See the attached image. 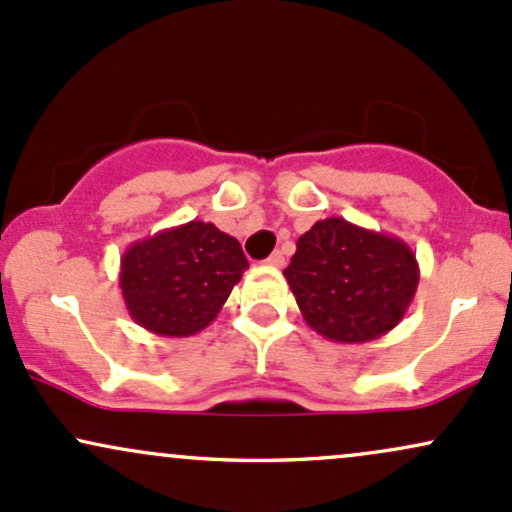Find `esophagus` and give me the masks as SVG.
Masks as SVG:
<instances>
[{
	"mask_svg": "<svg viewBox=\"0 0 512 512\" xmlns=\"http://www.w3.org/2000/svg\"><path fill=\"white\" fill-rule=\"evenodd\" d=\"M264 262H267V264H269V267H276V269H279V267H284V264H286V260H284V255H281V252H279V250H276V252H272V255H269V257H267V260H264Z\"/></svg>",
	"mask_w": 512,
	"mask_h": 512,
	"instance_id": "34e87169",
	"label": "esophagus"
}]
</instances>
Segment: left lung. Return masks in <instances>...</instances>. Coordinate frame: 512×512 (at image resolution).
<instances>
[{"instance_id":"left-lung-1","label":"left lung","mask_w":512,"mask_h":512,"mask_svg":"<svg viewBox=\"0 0 512 512\" xmlns=\"http://www.w3.org/2000/svg\"><path fill=\"white\" fill-rule=\"evenodd\" d=\"M284 276L317 334L339 344H366L407 315L419 262L404 240L330 216L298 238Z\"/></svg>"}]
</instances>
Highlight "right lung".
<instances>
[{
    "label": "right lung",
    "mask_w": 512,
    "mask_h": 512,
    "mask_svg": "<svg viewBox=\"0 0 512 512\" xmlns=\"http://www.w3.org/2000/svg\"><path fill=\"white\" fill-rule=\"evenodd\" d=\"M245 269L236 238L214 223L190 221L129 245L120 260V289L139 327L192 337L214 322Z\"/></svg>",
    "instance_id": "right-lung-1"
}]
</instances>
